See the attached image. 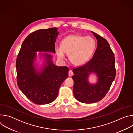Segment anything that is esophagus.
Returning <instances> with one entry per match:
<instances>
[{
	"label": "esophagus",
	"mask_w": 133,
	"mask_h": 133,
	"mask_svg": "<svg viewBox=\"0 0 133 133\" xmlns=\"http://www.w3.org/2000/svg\"><path fill=\"white\" fill-rule=\"evenodd\" d=\"M68 75H69V76L70 77H71L72 76L74 75V73H73V72H72V71L71 70H70L69 71V72H68Z\"/></svg>",
	"instance_id": "1"
}]
</instances>
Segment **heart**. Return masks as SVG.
<instances>
[{
	"instance_id": "b5f03b06",
	"label": "heart",
	"mask_w": 133,
	"mask_h": 133,
	"mask_svg": "<svg viewBox=\"0 0 133 133\" xmlns=\"http://www.w3.org/2000/svg\"><path fill=\"white\" fill-rule=\"evenodd\" d=\"M95 48L96 42L92 37L72 35L64 38L61 47H56L55 51L59 59H64L66 54L69 55V60L72 64L81 66L89 60Z\"/></svg>"
}]
</instances>
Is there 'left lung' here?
Listing matches in <instances>:
<instances>
[{
  "mask_svg": "<svg viewBox=\"0 0 133 133\" xmlns=\"http://www.w3.org/2000/svg\"><path fill=\"white\" fill-rule=\"evenodd\" d=\"M91 32L97 39L96 51L88 62L72 70L74 75L72 76L75 98L86 104L102 100L108 91L116 76L114 54L109 44L102 37ZM91 73L97 75L96 83L92 84L89 82V77Z\"/></svg>",
  "mask_w": 133,
  "mask_h": 133,
  "instance_id": "1",
  "label": "left lung"
}]
</instances>
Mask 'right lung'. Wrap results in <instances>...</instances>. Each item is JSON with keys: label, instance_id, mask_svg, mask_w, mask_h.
<instances>
[{"label": "right lung", "instance_id": "1", "mask_svg": "<svg viewBox=\"0 0 133 133\" xmlns=\"http://www.w3.org/2000/svg\"><path fill=\"white\" fill-rule=\"evenodd\" d=\"M58 34L57 28L31 33L23 42L17 56L18 86L27 98L36 104H48L54 101L62 84L68 77V68L55 65L50 54L39 52L43 63L40 68L36 64V52L55 54V43Z\"/></svg>", "mask_w": 133, "mask_h": 133}]
</instances>
